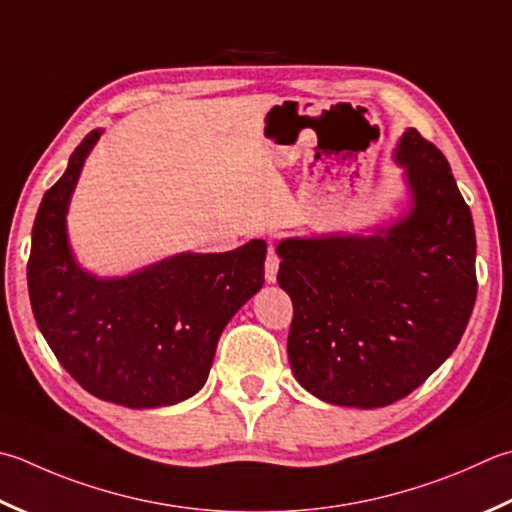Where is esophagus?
Returning <instances> with one entry per match:
<instances>
[{"instance_id": "obj_1", "label": "esophagus", "mask_w": 512, "mask_h": 512, "mask_svg": "<svg viewBox=\"0 0 512 512\" xmlns=\"http://www.w3.org/2000/svg\"><path fill=\"white\" fill-rule=\"evenodd\" d=\"M277 270H279V257L275 253V248L270 246L268 253H266V264H264V277L268 284H273L277 279Z\"/></svg>"}]
</instances>
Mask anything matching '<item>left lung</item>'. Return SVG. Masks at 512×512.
<instances>
[{
  "mask_svg": "<svg viewBox=\"0 0 512 512\" xmlns=\"http://www.w3.org/2000/svg\"><path fill=\"white\" fill-rule=\"evenodd\" d=\"M413 208L379 235L286 239L277 284L293 302L288 362L308 393L382 408L457 348L477 297L473 215L442 150L408 128L397 150Z\"/></svg>",
  "mask_w": 512,
  "mask_h": 512,
  "instance_id": "8db88e82",
  "label": "left lung"
}]
</instances>
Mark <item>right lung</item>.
<instances>
[{
  "label": "right lung",
  "mask_w": 512,
  "mask_h": 512,
  "mask_svg": "<svg viewBox=\"0 0 512 512\" xmlns=\"http://www.w3.org/2000/svg\"><path fill=\"white\" fill-rule=\"evenodd\" d=\"M99 133L82 139L39 204L30 306L59 364L90 395L128 408L170 406L204 386L224 326L262 288L266 242L184 253L122 279L84 273L70 255L66 210Z\"/></svg>",
  "instance_id": "right-lung-1"
}]
</instances>
